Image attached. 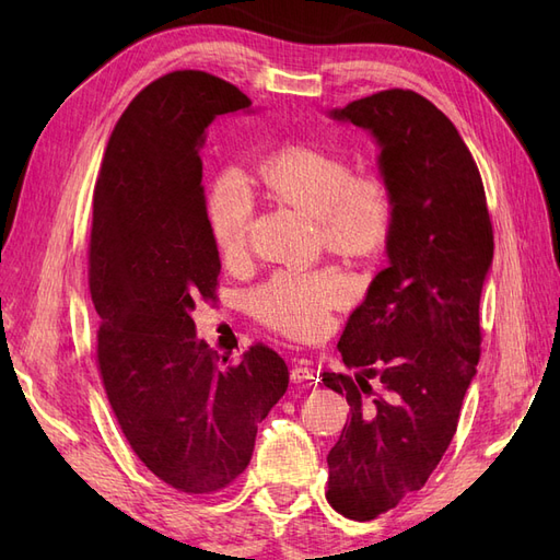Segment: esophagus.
Returning <instances> with one entry per match:
<instances>
[{"label":"esophagus","instance_id":"esophagus-1","mask_svg":"<svg viewBox=\"0 0 560 560\" xmlns=\"http://www.w3.org/2000/svg\"><path fill=\"white\" fill-rule=\"evenodd\" d=\"M317 381V371L308 360H301L292 366V383L301 385V383H311Z\"/></svg>","mask_w":560,"mask_h":560}]
</instances>
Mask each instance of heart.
Masks as SVG:
<instances>
[{
	"instance_id": "heart-1",
	"label": "heart",
	"mask_w": 560,
	"mask_h": 560,
	"mask_svg": "<svg viewBox=\"0 0 560 560\" xmlns=\"http://www.w3.org/2000/svg\"><path fill=\"white\" fill-rule=\"evenodd\" d=\"M268 189L317 217L325 243L352 257H371L385 247L395 226V191L374 171L352 173L338 154L290 144L264 163ZM254 191L241 167H224L208 191V226L226 261L247 249ZM350 296V282L338 268L278 270L249 292V308L264 325L294 338L325 331L331 311Z\"/></svg>"
}]
</instances>
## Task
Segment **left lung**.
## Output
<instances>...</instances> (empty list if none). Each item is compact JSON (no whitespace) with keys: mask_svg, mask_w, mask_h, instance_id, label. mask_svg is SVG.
I'll return each instance as SVG.
<instances>
[{"mask_svg":"<svg viewBox=\"0 0 560 560\" xmlns=\"http://www.w3.org/2000/svg\"><path fill=\"white\" fill-rule=\"evenodd\" d=\"M331 116L374 132L397 202L389 266L338 341L358 374H322L350 404L327 455V500L338 514L371 521L425 486L457 430L481 358L493 224L477 163L428 97L389 89Z\"/></svg>","mask_w":560,"mask_h":560,"instance_id":"left-lung-1","label":"left lung"}]
</instances>
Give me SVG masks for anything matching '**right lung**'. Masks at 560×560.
Segmentation results:
<instances>
[{"label":"right lung","mask_w":560,"mask_h":560,"mask_svg":"<svg viewBox=\"0 0 560 560\" xmlns=\"http://www.w3.org/2000/svg\"><path fill=\"white\" fill-rule=\"evenodd\" d=\"M249 105L200 70L151 81L116 121L93 191L100 378L135 455L186 495H212L241 477L257 425L290 385L273 348L254 343L231 364L191 319L196 301L217 299L222 270L198 154L214 116Z\"/></svg>","instance_id":"1"}]
</instances>
